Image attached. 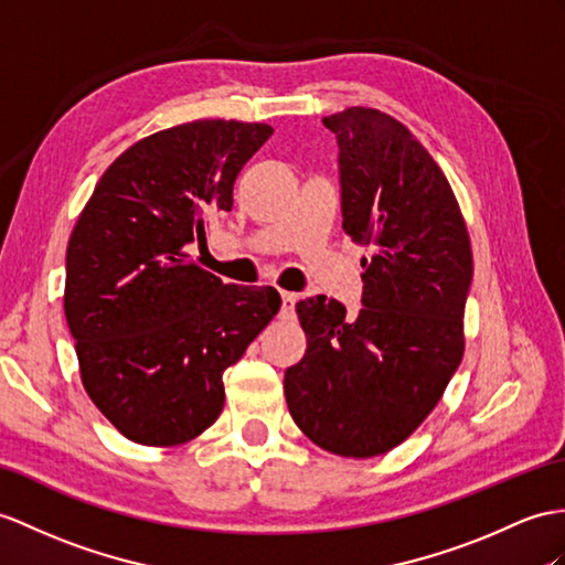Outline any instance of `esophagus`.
<instances>
[{
  "label": "esophagus",
  "instance_id": "obj_1",
  "mask_svg": "<svg viewBox=\"0 0 565 565\" xmlns=\"http://www.w3.org/2000/svg\"><path fill=\"white\" fill-rule=\"evenodd\" d=\"M280 299H282L280 316H282V319H292V316H295V305H297V295L280 292Z\"/></svg>",
  "mask_w": 565,
  "mask_h": 565
}]
</instances>
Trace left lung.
Returning a JSON list of instances; mask_svg holds the SVG:
<instances>
[{
    "instance_id": "obj_1",
    "label": "left lung",
    "mask_w": 565,
    "mask_h": 565,
    "mask_svg": "<svg viewBox=\"0 0 565 565\" xmlns=\"http://www.w3.org/2000/svg\"><path fill=\"white\" fill-rule=\"evenodd\" d=\"M323 124L340 148L342 230L371 258L354 316L323 295L297 305L307 352L285 397L316 446L374 458L429 417L460 366L472 249L446 174L405 124L371 107Z\"/></svg>"
}]
</instances>
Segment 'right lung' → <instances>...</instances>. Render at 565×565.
Masks as SVG:
<instances>
[{
	"label": "right lung",
	"instance_id": "obj_1",
	"mask_svg": "<svg viewBox=\"0 0 565 565\" xmlns=\"http://www.w3.org/2000/svg\"><path fill=\"white\" fill-rule=\"evenodd\" d=\"M273 134L199 119L146 136L109 164L66 246L64 313L81 381L115 429L179 446L225 405L223 371L280 309L273 287L225 285L189 256Z\"/></svg>",
	"mask_w": 565,
	"mask_h": 565
}]
</instances>
